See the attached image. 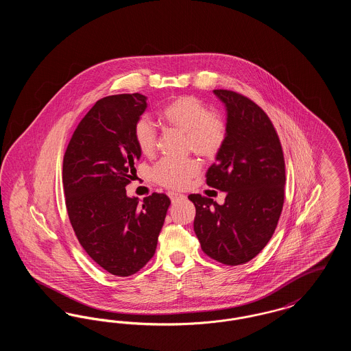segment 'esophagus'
<instances>
[{"mask_svg": "<svg viewBox=\"0 0 351 351\" xmlns=\"http://www.w3.org/2000/svg\"><path fill=\"white\" fill-rule=\"evenodd\" d=\"M168 197L171 199L172 202H176V201L182 200V199H184V196L182 195V193H178V192H173V191L168 192Z\"/></svg>", "mask_w": 351, "mask_h": 351, "instance_id": "34e87169", "label": "esophagus"}]
</instances>
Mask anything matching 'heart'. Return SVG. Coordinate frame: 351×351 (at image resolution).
Segmentation results:
<instances>
[{
    "instance_id": "b5f03b06",
    "label": "heart",
    "mask_w": 351,
    "mask_h": 351,
    "mask_svg": "<svg viewBox=\"0 0 351 351\" xmlns=\"http://www.w3.org/2000/svg\"><path fill=\"white\" fill-rule=\"evenodd\" d=\"M169 128L185 134L186 149L202 158L212 159L226 141V123L222 117L210 112L208 104L196 96H179L160 112ZM134 141L139 151L150 156L158 143V132L149 116H141L134 125ZM200 171V162L195 158L183 160L162 159L152 168V179L167 188H182Z\"/></svg>"
}]
</instances>
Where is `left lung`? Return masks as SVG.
I'll list each match as a JSON object with an SVG mask.
<instances>
[{
	"label": "left lung",
	"instance_id": "left-lung-1",
	"mask_svg": "<svg viewBox=\"0 0 351 351\" xmlns=\"http://www.w3.org/2000/svg\"><path fill=\"white\" fill-rule=\"evenodd\" d=\"M226 108V141L206 172V184L226 192L222 205L189 195L201 249L222 265L238 266L265 249L284 204L285 165L276 130L250 99L215 89Z\"/></svg>",
	"mask_w": 351,
	"mask_h": 351
}]
</instances>
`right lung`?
<instances>
[{
	"mask_svg": "<svg viewBox=\"0 0 351 351\" xmlns=\"http://www.w3.org/2000/svg\"><path fill=\"white\" fill-rule=\"evenodd\" d=\"M139 93L97 101L72 135L63 159L68 217L85 252L112 275L130 276L154 256L171 201L152 193L139 204L125 186L141 151L134 125L147 108Z\"/></svg>",
	"mask_w": 351,
	"mask_h": 351,
	"instance_id": "add662e5",
	"label": "right lung"
}]
</instances>
